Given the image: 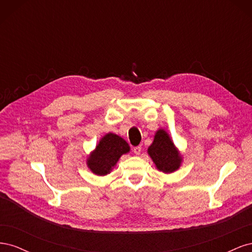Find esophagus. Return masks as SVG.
<instances>
[{
    "instance_id": "obj_1",
    "label": "esophagus",
    "mask_w": 252,
    "mask_h": 252,
    "mask_svg": "<svg viewBox=\"0 0 252 252\" xmlns=\"http://www.w3.org/2000/svg\"><path fill=\"white\" fill-rule=\"evenodd\" d=\"M141 151H142V147H141V146H136V147L133 148V154L136 155V156L140 155Z\"/></svg>"
}]
</instances>
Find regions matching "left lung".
<instances>
[{
    "instance_id": "obj_1",
    "label": "left lung",
    "mask_w": 252,
    "mask_h": 252,
    "mask_svg": "<svg viewBox=\"0 0 252 252\" xmlns=\"http://www.w3.org/2000/svg\"><path fill=\"white\" fill-rule=\"evenodd\" d=\"M148 155L155 163L157 169L164 173L177 171L183 162L179 149L164 129H158L152 144L148 147Z\"/></svg>"
}]
</instances>
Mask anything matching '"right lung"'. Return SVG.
Returning <instances> with one entry per match:
<instances>
[{
    "label": "right lung",
    "instance_id": "right-lung-1",
    "mask_svg": "<svg viewBox=\"0 0 252 252\" xmlns=\"http://www.w3.org/2000/svg\"><path fill=\"white\" fill-rule=\"evenodd\" d=\"M130 151L128 143L116 133H106L86 159L90 171L104 177L111 172L120 158Z\"/></svg>",
    "mask_w": 252,
    "mask_h": 252
}]
</instances>
